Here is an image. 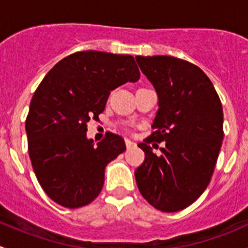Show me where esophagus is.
Segmentation results:
<instances>
[{
    "label": "esophagus",
    "mask_w": 248,
    "mask_h": 248,
    "mask_svg": "<svg viewBox=\"0 0 248 248\" xmlns=\"http://www.w3.org/2000/svg\"><path fill=\"white\" fill-rule=\"evenodd\" d=\"M124 142H126V146L127 149H133V147H136V142L132 141V140L129 139H126L124 140Z\"/></svg>",
    "instance_id": "obj_1"
}]
</instances>
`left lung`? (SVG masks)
I'll return each mask as SVG.
<instances>
[{
    "instance_id": "obj_1",
    "label": "left lung",
    "mask_w": 248,
    "mask_h": 248,
    "mask_svg": "<svg viewBox=\"0 0 248 248\" xmlns=\"http://www.w3.org/2000/svg\"><path fill=\"white\" fill-rule=\"evenodd\" d=\"M136 60L158 94L154 132L138 145L145 159L134 172L136 181L149 204L176 212L196 202L210 184L224 136L222 103L196 64L172 56ZM155 141L165 142L161 156L149 146Z\"/></svg>"
}]
</instances>
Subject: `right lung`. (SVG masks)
Masks as SVG:
<instances>
[{
	"label": "right lung",
	"mask_w": 248,
	"mask_h": 248,
	"mask_svg": "<svg viewBox=\"0 0 248 248\" xmlns=\"http://www.w3.org/2000/svg\"><path fill=\"white\" fill-rule=\"evenodd\" d=\"M139 78L131 55L87 50L62 59L42 80L25 128L34 174L50 199L77 209L101 193L107 164L126 145L110 132L94 145L86 137L87 124L98 120L110 91Z\"/></svg>",
	"instance_id": "obj_1"
}]
</instances>
